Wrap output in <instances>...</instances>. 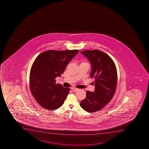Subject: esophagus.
I'll return each mask as SVG.
<instances>
[{"label":"esophagus","mask_w":149,"mask_h":149,"mask_svg":"<svg viewBox=\"0 0 149 149\" xmlns=\"http://www.w3.org/2000/svg\"><path fill=\"white\" fill-rule=\"evenodd\" d=\"M79 89L77 88H75V87H73L71 88V90L73 92L77 91V90H78Z\"/></svg>","instance_id":"obj_1"}]
</instances>
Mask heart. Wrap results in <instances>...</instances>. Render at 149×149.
Wrapping results in <instances>:
<instances>
[{"mask_svg":"<svg viewBox=\"0 0 149 149\" xmlns=\"http://www.w3.org/2000/svg\"><path fill=\"white\" fill-rule=\"evenodd\" d=\"M86 63V62H83L82 63Z\"/></svg>","mask_w":149,"mask_h":149,"instance_id":"obj_1","label":"heart"}]
</instances>
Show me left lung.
<instances>
[{"label": "left lung", "instance_id": "left-lung-1", "mask_svg": "<svg viewBox=\"0 0 149 149\" xmlns=\"http://www.w3.org/2000/svg\"><path fill=\"white\" fill-rule=\"evenodd\" d=\"M81 53L91 63L90 77L95 79V89L93 92L87 91L80 106L87 112L94 113L104 107L113 97L118 81L116 66L112 58L100 50H84Z\"/></svg>", "mask_w": 149, "mask_h": 149}]
</instances>
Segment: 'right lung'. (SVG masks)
<instances>
[{"label":"right lung","instance_id":"1","mask_svg":"<svg viewBox=\"0 0 149 149\" xmlns=\"http://www.w3.org/2000/svg\"><path fill=\"white\" fill-rule=\"evenodd\" d=\"M78 50H49L40 53L34 60L30 74L31 94L42 107L53 110L63 104L69 88L56 84L71 60Z\"/></svg>","mask_w":149,"mask_h":149}]
</instances>
